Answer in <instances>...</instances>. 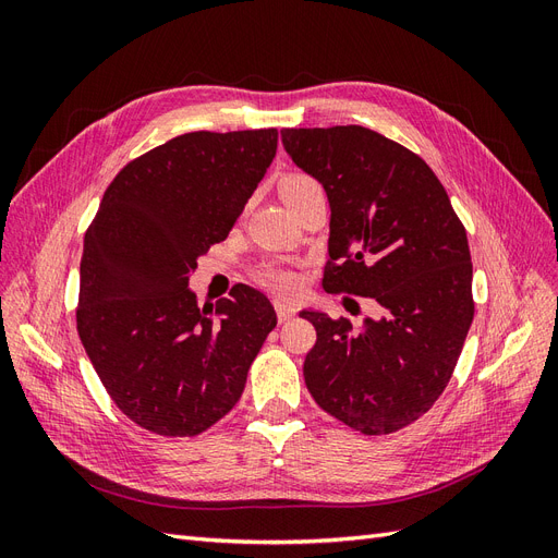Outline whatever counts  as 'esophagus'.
Wrapping results in <instances>:
<instances>
[{
	"label": "esophagus",
	"mask_w": 558,
	"mask_h": 558,
	"mask_svg": "<svg viewBox=\"0 0 558 558\" xmlns=\"http://www.w3.org/2000/svg\"><path fill=\"white\" fill-rule=\"evenodd\" d=\"M275 310H277L279 324H286V320H291V318L298 314V310L291 305V302H283V300H277V302H275Z\"/></svg>",
	"instance_id": "34e87169"
}]
</instances>
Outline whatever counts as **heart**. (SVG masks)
Masks as SVG:
<instances>
[{
	"label": "heart",
	"instance_id": "1",
	"mask_svg": "<svg viewBox=\"0 0 558 558\" xmlns=\"http://www.w3.org/2000/svg\"><path fill=\"white\" fill-rule=\"evenodd\" d=\"M314 185H318V183L310 174L289 172L281 179L279 191H281V197L289 202L295 195L314 189ZM258 279L265 286H269V289H275L279 293H293V291H298V286H300V275L295 272L293 267H286V265H265L258 272Z\"/></svg>",
	"mask_w": 558,
	"mask_h": 558
}]
</instances>
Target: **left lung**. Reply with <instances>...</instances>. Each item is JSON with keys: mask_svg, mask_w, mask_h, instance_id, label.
Masks as SVG:
<instances>
[{"mask_svg": "<svg viewBox=\"0 0 558 558\" xmlns=\"http://www.w3.org/2000/svg\"><path fill=\"white\" fill-rule=\"evenodd\" d=\"M281 142L330 202L324 289L386 310L359 330L300 312L316 328L305 384L349 428L396 433L442 396L475 316L465 228L430 167L375 130L286 128Z\"/></svg>", "mask_w": 558, "mask_h": 558, "instance_id": "1", "label": "left lung"}]
</instances>
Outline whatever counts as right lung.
Returning a JSON list of instances; mask_svg holds the SVG:
<instances>
[{
    "instance_id": "obj_1",
    "label": "right lung",
    "mask_w": 558,
    "mask_h": 558,
    "mask_svg": "<svg viewBox=\"0 0 558 558\" xmlns=\"http://www.w3.org/2000/svg\"><path fill=\"white\" fill-rule=\"evenodd\" d=\"M275 128L189 132L130 160L86 230L76 328L109 398L134 424L195 437L242 398L277 326L251 286L197 307L189 277L223 242L277 154Z\"/></svg>"
}]
</instances>
